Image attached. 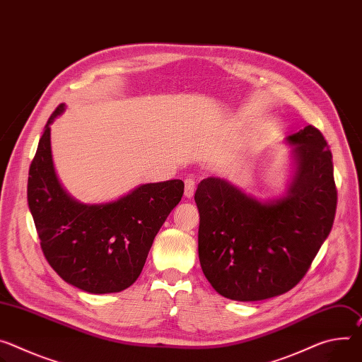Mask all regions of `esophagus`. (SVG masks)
Returning a JSON list of instances; mask_svg holds the SVG:
<instances>
[{"instance_id": "obj_1", "label": "esophagus", "mask_w": 362, "mask_h": 362, "mask_svg": "<svg viewBox=\"0 0 362 362\" xmlns=\"http://www.w3.org/2000/svg\"><path fill=\"white\" fill-rule=\"evenodd\" d=\"M193 194H194V180L186 179L185 180V196L187 199H192Z\"/></svg>"}]
</instances>
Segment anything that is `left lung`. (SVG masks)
<instances>
[{"label": "left lung", "instance_id": "8db88e82", "mask_svg": "<svg viewBox=\"0 0 362 362\" xmlns=\"http://www.w3.org/2000/svg\"><path fill=\"white\" fill-rule=\"evenodd\" d=\"M284 143L290 175L280 196L258 198L215 176L196 189L201 267L226 299L257 302L288 291L332 229L338 196L326 140L308 125Z\"/></svg>", "mask_w": 362, "mask_h": 362}]
</instances>
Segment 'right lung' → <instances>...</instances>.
Instances as JSON below:
<instances>
[{"instance_id": "add662e5", "label": "right lung", "mask_w": 362, "mask_h": 362, "mask_svg": "<svg viewBox=\"0 0 362 362\" xmlns=\"http://www.w3.org/2000/svg\"><path fill=\"white\" fill-rule=\"evenodd\" d=\"M64 110L60 104L50 115L31 161L28 208L45 257L64 281L92 294L118 293L139 279L185 183H144L101 204L75 199L60 183L52 156L50 125Z\"/></svg>"}]
</instances>
